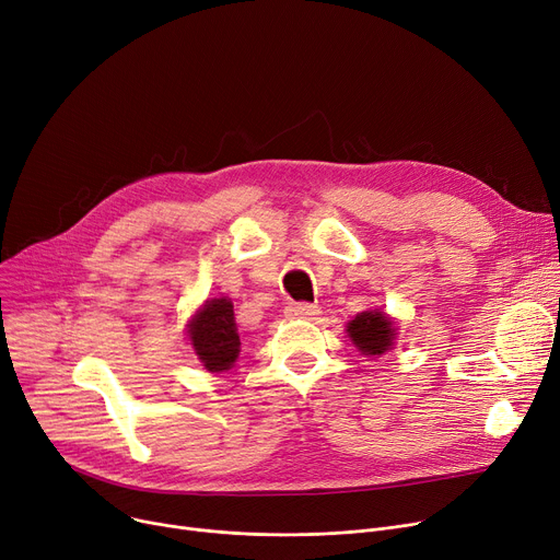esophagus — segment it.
<instances>
[{
	"label": "esophagus",
	"mask_w": 560,
	"mask_h": 560,
	"mask_svg": "<svg viewBox=\"0 0 560 560\" xmlns=\"http://www.w3.org/2000/svg\"><path fill=\"white\" fill-rule=\"evenodd\" d=\"M284 314L289 318H295V320H314L320 314V310L316 305H310V303H293L284 310Z\"/></svg>",
	"instance_id": "esophagus-1"
}]
</instances>
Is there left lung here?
<instances>
[{"label": "left lung", "mask_w": 560, "mask_h": 560, "mask_svg": "<svg viewBox=\"0 0 560 560\" xmlns=\"http://www.w3.org/2000/svg\"><path fill=\"white\" fill-rule=\"evenodd\" d=\"M348 337L361 354H384L396 341V320L380 310L357 314L348 325Z\"/></svg>", "instance_id": "left-lung-1"}]
</instances>
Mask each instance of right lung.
<instances>
[{
    "label": "right lung",
    "instance_id": "add662e5",
    "mask_svg": "<svg viewBox=\"0 0 560 560\" xmlns=\"http://www.w3.org/2000/svg\"><path fill=\"white\" fill-rule=\"evenodd\" d=\"M187 337L201 364L210 373L230 371L240 357V332L228 295L210 299L187 323Z\"/></svg>",
    "mask_w": 560,
    "mask_h": 560
}]
</instances>
